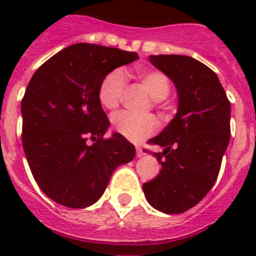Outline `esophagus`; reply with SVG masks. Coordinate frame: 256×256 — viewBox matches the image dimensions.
Instances as JSON below:
<instances>
[{
    "instance_id": "34e87169",
    "label": "esophagus",
    "mask_w": 256,
    "mask_h": 256,
    "mask_svg": "<svg viewBox=\"0 0 256 256\" xmlns=\"http://www.w3.org/2000/svg\"><path fill=\"white\" fill-rule=\"evenodd\" d=\"M144 156V150H142L140 148H136V156H138V158H140V156Z\"/></svg>"
}]
</instances>
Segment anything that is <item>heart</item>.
Returning <instances> with one entry per match:
<instances>
[{"mask_svg": "<svg viewBox=\"0 0 256 256\" xmlns=\"http://www.w3.org/2000/svg\"><path fill=\"white\" fill-rule=\"evenodd\" d=\"M142 85L148 90V96L154 100H162L170 92L168 78L156 70H140L138 72ZM126 78L122 70L116 69L110 72L100 82L98 88V98L100 104L106 108H114L118 106L124 94ZM112 128L126 140L132 142H140L152 136L158 128L156 118L140 116L128 112H120L112 116Z\"/></svg>", "mask_w": 256, "mask_h": 256, "instance_id": "heart-1", "label": "heart"}]
</instances>
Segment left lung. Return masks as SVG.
<instances>
[{
  "mask_svg": "<svg viewBox=\"0 0 256 256\" xmlns=\"http://www.w3.org/2000/svg\"><path fill=\"white\" fill-rule=\"evenodd\" d=\"M148 61L170 78L178 108L150 144L162 164L156 178L144 183L148 202L164 214H180L202 200L216 180L230 142L231 104L218 76L187 56H150Z\"/></svg>",
  "mask_w": 256,
  "mask_h": 256,
  "instance_id": "obj_1",
  "label": "left lung"
}]
</instances>
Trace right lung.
<instances>
[{"mask_svg":"<svg viewBox=\"0 0 256 256\" xmlns=\"http://www.w3.org/2000/svg\"><path fill=\"white\" fill-rule=\"evenodd\" d=\"M136 60L134 52L81 42L33 74L21 102L22 144L36 182L54 202L92 206L114 170L136 156L118 132L104 138L110 122L98 98L104 76Z\"/></svg>","mask_w":256,"mask_h":256,"instance_id":"1","label":"right lung"}]
</instances>
